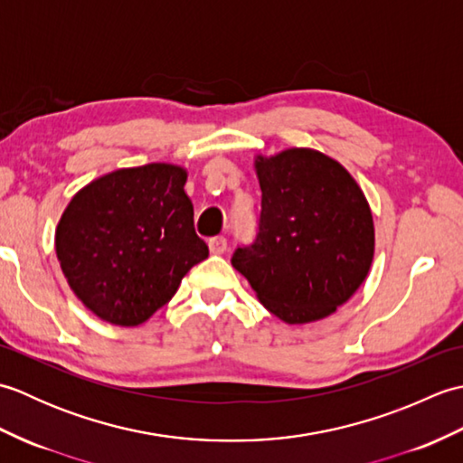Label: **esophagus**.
I'll use <instances>...</instances> for the list:
<instances>
[{
    "instance_id": "1",
    "label": "esophagus",
    "mask_w": 463,
    "mask_h": 463,
    "mask_svg": "<svg viewBox=\"0 0 463 463\" xmlns=\"http://www.w3.org/2000/svg\"><path fill=\"white\" fill-rule=\"evenodd\" d=\"M209 249L213 254H222L226 250V239L224 237L209 239Z\"/></svg>"
}]
</instances>
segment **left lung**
<instances>
[{"label":"left lung","instance_id":"1","mask_svg":"<svg viewBox=\"0 0 463 463\" xmlns=\"http://www.w3.org/2000/svg\"><path fill=\"white\" fill-rule=\"evenodd\" d=\"M262 191L257 242L232 267L269 312L287 324L330 317L366 280L376 234L366 194L317 149L254 155Z\"/></svg>","mask_w":463,"mask_h":463}]
</instances>
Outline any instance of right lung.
<instances>
[{
    "label": "right lung",
    "instance_id": "1",
    "mask_svg": "<svg viewBox=\"0 0 463 463\" xmlns=\"http://www.w3.org/2000/svg\"><path fill=\"white\" fill-rule=\"evenodd\" d=\"M184 166L149 163L97 176L55 229L57 260L83 307L113 326H139L209 257L196 237Z\"/></svg>",
    "mask_w": 463,
    "mask_h": 463
}]
</instances>
